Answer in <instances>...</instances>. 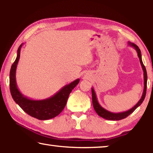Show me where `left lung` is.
Segmentation results:
<instances>
[{
	"label": "left lung",
	"mask_w": 153,
	"mask_h": 153,
	"mask_svg": "<svg viewBox=\"0 0 153 153\" xmlns=\"http://www.w3.org/2000/svg\"><path fill=\"white\" fill-rule=\"evenodd\" d=\"M128 45L133 47L135 50L136 51L137 53H138V58L140 59V62L141 66L142 67V70L144 72V90L143 93H142V97L140 99L139 101L137 102V104L129 110H128L126 111H124V112H121V113H112L110 112V111H107V109L103 108L102 107L100 106V105L98 103L97 95H96V93L94 92V90L93 88H92V104L93 107L96 112L98 114L100 117L105 119V120H112V121H119L121 120H123V119H125L126 117H128V115H130L131 113H132L134 111H135L137 108H138L142 102L144 101V98L146 97V85H147V73L146 68H145V66L144 65L143 62L142 60V55H141V52L138 46L136 45L135 44L131 43L130 42H128Z\"/></svg>",
	"instance_id": "1"
}]
</instances>
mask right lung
<instances>
[{
	"label": "right lung",
	"mask_w": 153,
	"mask_h": 153,
	"mask_svg": "<svg viewBox=\"0 0 153 153\" xmlns=\"http://www.w3.org/2000/svg\"><path fill=\"white\" fill-rule=\"evenodd\" d=\"M17 50V58L12 65L9 76L10 91L15 102L32 117L40 120H47L55 117L61 113L67 103V98L75 87L79 82V79L71 82L63 86L52 97L42 100H33L25 97L18 89L16 83V69L20 57L21 48Z\"/></svg>",
	"instance_id": "right-lung-1"
}]
</instances>
